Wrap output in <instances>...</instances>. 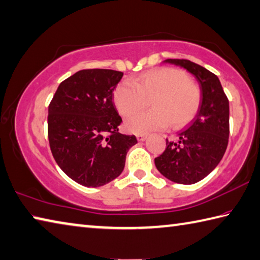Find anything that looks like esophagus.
Returning a JSON list of instances; mask_svg holds the SVG:
<instances>
[{"label": "esophagus", "instance_id": "34e87169", "mask_svg": "<svg viewBox=\"0 0 260 260\" xmlns=\"http://www.w3.org/2000/svg\"><path fill=\"white\" fill-rule=\"evenodd\" d=\"M145 139H146V135L145 134H138V140L141 141V142H142V141H144Z\"/></svg>", "mask_w": 260, "mask_h": 260}]
</instances>
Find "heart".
Returning a JSON list of instances; mask_svg holds the SVG:
<instances>
[{
    "label": "heart",
    "instance_id": "heart-1",
    "mask_svg": "<svg viewBox=\"0 0 260 260\" xmlns=\"http://www.w3.org/2000/svg\"><path fill=\"white\" fill-rule=\"evenodd\" d=\"M153 109L131 117L125 128L131 133H149L190 122L200 109L202 94L199 85L186 74L174 68L150 70L132 81L121 82L115 89L114 102L124 117L135 114L146 105Z\"/></svg>",
    "mask_w": 260,
    "mask_h": 260
}]
</instances>
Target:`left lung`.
<instances>
[{
	"label": "left lung",
	"mask_w": 260,
	"mask_h": 260,
	"mask_svg": "<svg viewBox=\"0 0 260 260\" xmlns=\"http://www.w3.org/2000/svg\"><path fill=\"white\" fill-rule=\"evenodd\" d=\"M186 69L200 83L202 100L194 119L178 132L176 141L166 140V149L154 159L162 175L179 184H194L216 168L228 148L230 105L218 77L185 59H167Z\"/></svg>",
	"instance_id": "left-lung-1"
}]
</instances>
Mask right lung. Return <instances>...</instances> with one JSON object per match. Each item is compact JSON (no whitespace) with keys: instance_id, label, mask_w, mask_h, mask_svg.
<instances>
[{"instance_id":"obj_1","label":"right lung","mask_w":260,"mask_h":260,"mask_svg":"<svg viewBox=\"0 0 260 260\" xmlns=\"http://www.w3.org/2000/svg\"><path fill=\"white\" fill-rule=\"evenodd\" d=\"M111 69H84L60 83L49 106L51 152L66 175L87 187L114 181L124 171L135 135L119 133L114 91L122 77Z\"/></svg>"}]
</instances>
